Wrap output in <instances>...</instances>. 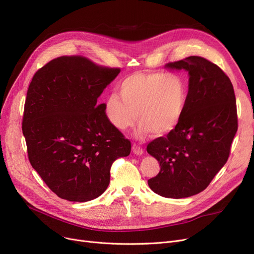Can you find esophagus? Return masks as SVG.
Here are the masks:
<instances>
[{
  "label": "esophagus",
  "mask_w": 254,
  "mask_h": 254,
  "mask_svg": "<svg viewBox=\"0 0 254 254\" xmlns=\"http://www.w3.org/2000/svg\"><path fill=\"white\" fill-rule=\"evenodd\" d=\"M131 149H133V152L135 154H138V156H141L143 153V148L139 144H136V143H134L133 146H131Z\"/></svg>",
  "instance_id": "34e87169"
}]
</instances>
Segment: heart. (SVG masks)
<instances>
[{"label": "heart", "mask_w": 254, "mask_h": 254, "mask_svg": "<svg viewBox=\"0 0 254 254\" xmlns=\"http://www.w3.org/2000/svg\"><path fill=\"white\" fill-rule=\"evenodd\" d=\"M188 102V86L180 74L135 72L117 87V95L107 98L105 113L114 127L126 130L141 121L140 136L150 131L169 134L182 121Z\"/></svg>", "instance_id": "b5f03b06"}]
</instances>
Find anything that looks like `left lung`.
<instances>
[{
  "mask_svg": "<svg viewBox=\"0 0 254 254\" xmlns=\"http://www.w3.org/2000/svg\"><path fill=\"white\" fill-rule=\"evenodd\" d=\"M166 67L189 72L188 102L180 125L148 143L161 169L147 183L154 193L179 199L202 192L227 162L238 130L237 104L229 78L207 59L190 56Z\"/></svg>",
  "mask_w": 254,
  "mask_h": 254,
  "instance_id": "8db88e82",
  "label": "left lung"
}]
</instances>
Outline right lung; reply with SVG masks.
Masks as SVG:
<instances>
[{"mask_svg": "<svg viewBox=\"0 0 254 254\" xmlns=\"http://www.w3.org/2000/svg\"><path fill=\"white\" fill-rule=\"evenodd\" d=\"M119 72L82 56H61L30 83L23 117L28 158L62 199L85 202L102 195L113 162L130 152V141L97 103Z\"/></svg>", "mask_w": 254, "mask_h": 254, "instance_id": "obj_1", "label": "right lung"}]
</instances>
